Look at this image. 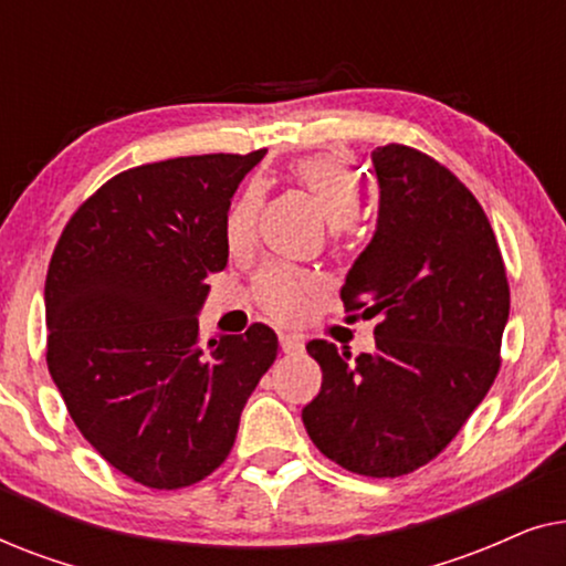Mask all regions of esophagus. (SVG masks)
Listing matches in <instances>:
<instances>
[{
	"mask_svg": "<svg viewBox=\"0 0 566 566\" xmlns=\"http://www.w3.org/2000/svg\"><path fill=\"white\" fill-rule=\"evenodd\" d=\"M281 347H283V353H301L304 350V337L293 335V332H283Z\"/></svg>",
	"mask_w": 566,
	"mask_h": 566,
	"instance_id": "1",
	"label": "esophagus"
}]
</instances>
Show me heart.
<instances>
[{"mask_svg":"<svg viewBox=\"0 0 566 566\" xmlns=\"http://www.w3.org/2000/svg\"><path fill=\"white\" fill-rule=\"evenodd\" d=\"M293 180L312 192L335 229H345L360 213V190L350 169L335 157H306L293 165ZM260 190L250 188L231 206L223 223V237L231 252H247L258 237ZM316 283L312 275L283 265H268L258 273L254 293L262 308L277 319H298L306 314Z\"/></svg>","mask_w":566,"mask_h":566,"instance_id":"1","label":"heart"}]
</instances>
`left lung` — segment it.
Listing matches in <instances>:
<instances>
[{
    "instance_id": "1",
    "label": "left lung",
    "mask_w": 566,
    "mask_h": 566,
    "mask_svg": "<svg viewBox=\"0 0 566 566\" xmlns=\"http://www.w3.org/2000/svg\"><path fill=\"white\" fill-rule=\"evenodd\" d=\"M378 219L339 296L378 316L376 353L327 339L306 350L322 389L301 412L329 461L363 476L424 467L463 428L500 370L510 289L497 239L467 185L428 154H370Z\"/></svg>"
}]
</instances>
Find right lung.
<instances>
[{"instance_id": "right-lung-1", "label": "right lung", "mask_w": 566, "mask_h": 566, "mask_svg": "<svg viewBox=\"0 0 566 566\" xmlns=\"http://www.w3.org/2000/svg\"><path fill=\"white\" fill-rule=\"evenodd\" d=\"M265 157L154 161L84 200L45 275L49 370L103 459L151 490L206 479L277 355L265 324L198 343L208 273L227 268L231 196Z\"/></svg>"}]
</instances>
